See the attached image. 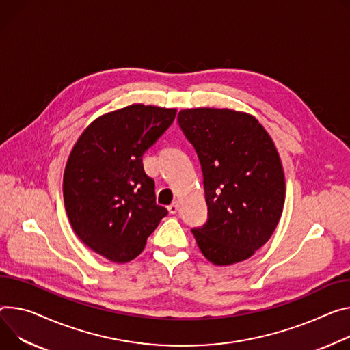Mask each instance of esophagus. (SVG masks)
<instances>
[{"label":"esophagus","mask_w":350,"mask_h":350,"mask_svg":"<svg viewBox=\"0 0 350 350\" xmlns=\"http://www.w3.org/2000/svg\"><path fill=\"white\" fill-rule=\"evenodd\" d=\"M178 206H180V205H178V202H177V201H174L173 204H170V205L167 206V209H169V212H170V213H176V212L178 211Z\"/></svg>","instance_id":"1"}]
</instances>
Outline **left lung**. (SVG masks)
I'll return each mask as SVG.
<instances>
[{"mask_svg": "<svg viewBox=\"0 0 350 350\" xmlns=\"http://www.w3.org/2000/svg\"><path fill=\"white\" fill-rule=\"evenodd\" d=\"M177 121L198 154L208 205L206 224L191 232L212 264L241 262L271 239L282 215L275 144L256 117L230 109H187Z\"/></svg>", "mask_w": 350, "mask_h": 350, "instance_id": "1", "label": "left lung"}]
</instances>
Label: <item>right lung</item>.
<instances>
[{
	"instance_id": "obj_1",
	"label": "right lung",
	"mask_w": 350,
	"mask_h": 350,
	"mask_svg": "<svg viewBox=\"0 0 350 350\" xmlns=\"http://www.w3.org/2000/svg\"><path fill=\"white\" fill-rule=\"evenodd\" d=\"M177 110L131 105L94 120L74 145L62 180L77 236L102 257L124 264L144 251L167 209L156 204L142 154L174 121Z\"/></svg>"
}]
</instances>
